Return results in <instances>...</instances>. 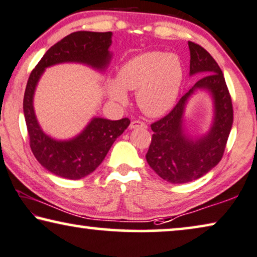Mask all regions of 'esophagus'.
<instances>
[{
  "label": "esophagus",
  "mask_w": 257,
  "mask_h": 257,
  "mask_svg": "<svg viewBox=\"0 0 257 257\" xmlns=\"http://www.w3.org/2000/svg\"><path fill=\"white\" fill-rule=\"evenodd\" d=\"M136 128H142V129H147V124L142 121H133L129 125V129H136Z\"/></svg>",
  "instance_id": "34e87169"
}]
</instances>
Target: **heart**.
<instances>
[{
    "mask_svg": "<svg viewBox=\"0 0 257 257\" xmlns=\"http://www.w3.org/2000/svg\"><path fill=\"white\" fill-rule=\"evenodd\" d=\"M184 79V66L175 53L146 52L132 58L118 70L117 80L108 85L115 102L123 103L127 92L137 91L136 100L149 116H161L175 106Z\"/></svg>",
    "mask_w": 257,
    "mask_h": 257,
    "instance_id": "obj_1",
    "label": "heart"
}]
</instances>
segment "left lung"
Returning <instances> with one entry per match:
<instances>
[{
	"label": "left lung",
	"instance_id": "obj_1",
	"mask_svg": "<svg viewBox=\"0 0 257 257\" xmlns=\"http://www.w3.org/2000/svg\"><path fill=\"white\" fill-rule=\"evenodd\" d=\"M190 75L204 73L175 108L151 124L153 139L146 155L148 164L161 178L172 184L192 182L221 161L233 124V106L221 68L200 45L189 42ZM198 89L211 94L215 116L208 133L193 139L183 129L187 101Z\"/></svg>",
	"mask_w": 257,
	"mask_h": 257
}]
</instances>
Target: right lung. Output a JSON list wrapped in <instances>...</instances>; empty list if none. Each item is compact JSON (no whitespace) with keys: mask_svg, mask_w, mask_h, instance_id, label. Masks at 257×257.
Listing matches in <instances>:
<instances>
[{"mask_svg":"<svg viewBox=\"0 0 257 257\" xmlns=\"http://www.w3.org/2000/svg\"><path fill=\"white\" fill-rule=\"evenodd\" d=\"M111 36L110 31L73 32L51 46L29 77L23 111L30 148L39 163L53 175L74 180L88 176L102 163L115 140L130 123L127 117L117 121L93 117L79 135L61 141L43 132L34 109L36 87L46 67L63 63H79L104 71L111 58Z\"/></svg>","mask_w":257,"mask_h":257,"instance_id":"obj_1","label":"right lung"}]
</instances>
